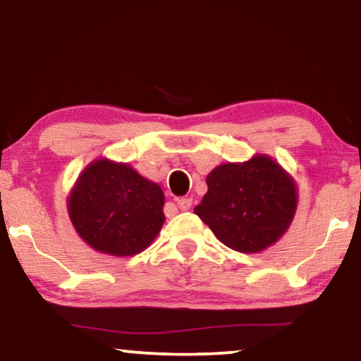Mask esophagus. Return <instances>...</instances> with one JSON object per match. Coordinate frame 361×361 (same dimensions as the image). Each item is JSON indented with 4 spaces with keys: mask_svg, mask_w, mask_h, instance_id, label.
Listing matches in <instances>:
<instances>
[{
    "mask_svg": "<svg viewBox=\"0 0 361 361\" xmlns=\"http://www.w3.org/2000/svg\"><path fill=\"white\" fill-rule=\"evenodd\" d=\"M177 205H179L180 210H189L192 207V199H187V197H182V199L177 200Z\"/></svg>",
    "mask_w": 361,
    "mask_h": 361,
    "instance_id": "1",
    "label": "esophagus"
}]
</instances>
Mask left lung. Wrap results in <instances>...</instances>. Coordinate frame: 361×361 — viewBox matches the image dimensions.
<instances>
[{
	"label": "left lung",
	"mask_w": 361,
	"mask_h": 361,
	"mask_svg": "<svg viewBox=\"0 0 361 361\" xmlns=\"http://www.w3.org/2000/svg\"><path fill=\"white\" fill-rule=\"evenodd\" d=\"M207 187L200 205L194 209L195 215L221 243L240 253L268 248L294 219V182L268 156L215 167L207 176Z\"/></svg>",
	"instance_id": "8db88e82"
}]
</instances>
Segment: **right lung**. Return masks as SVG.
<instances>
[{
  "label": "right lung",
  "instance_id": "add662e5",
  "mask_svg": "<svg viewBox=\"0 0 361 361\" xmlns=\"http://www.w3.org/2000/svg\"><path fill=\"white\" fill-rule=\"evenodd\" d=\"M164 194L128 164L100 159L78 177L68 215L78 235L100 253L133 256L159 233Z\"/></svg>",
  "mask_w": 361,
  "mask_h": 361
}]
</instances>
